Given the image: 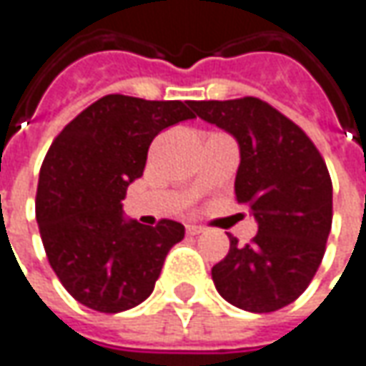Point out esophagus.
Instances as JSON below:
<instances>
[{"label": "esophagus", "instance_id": "esophagus-1", "mask_svg": "<svg viewBox=\"0 0 366 366\" xmlns=\"http://www.w3.org/2000/svg\"><path fill=\"white\" fill-rule=\"evenodd\" d=\"M204 232V227H197V224H187V234H199Z\"/></svg>", "mask_w": 366, "mask_h": 366}]
</instances>
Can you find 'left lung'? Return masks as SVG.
Wrapping results in <instances>:
<instances>
[{
  "label": "left lung",
  "mask_w": 366,
  "mask_h": 366,
  "mask_svg": "<svg viewBox=\"0 0 366 366\" xmlns=\"http://www.w3.org/2000/svg\"><path fill=\"white\" fill-rule=\"evenodd\" d=\"M199 119L237 139L241 164L237 202L247 206L257 234L212 267L220 297L251 313H272L297 301L320 267L332 230V179L315 144L267 102L192 101Z\"/></svg>",
  "instance_id": "obj_1"
}]
</instances>
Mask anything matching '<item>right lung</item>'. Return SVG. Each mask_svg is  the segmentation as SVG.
I'll list each match as a JSON object with an SVG mask.
<instances>
[{
  "label": "right lung",
  "mask_w": 366,
  "mask_h": 366,
  "mask_svg": "<svg viewBox=\"0 0 366 366\" xmlns=\"http://www.w3.org/2000/svg\"><path fill=\"white\" fill-rule=\"evenodd\" d=\"M189 107L107 94L51 144L39 174L36 222L53 272L88 309L121 313L146 301L169 249L185 237L174 220H127L121 199L144 173L152 139L195 117Z\"/></svg>",
  "instance_id": "1"
}]
</instances>
